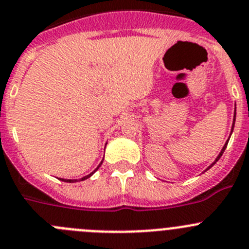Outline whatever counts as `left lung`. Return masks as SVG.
<instances>
[{
    "instance_id": "8db88e82",
    "label": "left lung",
    "mask_w": 249,
    "mask_h": 249,
    "mask_svg": "<svg viewBox=\"0 0 249 249\" xmlns=\"http://www.w3.org/2000/svg\"><path fill=\"white\" fill-rule=\"evenodd\" d=\"M234 122H236V110H234V118H233V124H232V129H231V134H232V131H233V126H234ZM229 140H230V139H229ZM229 140H227V141H226V143H225V145H224V147H222V150H221V152H220V153H219V156H217V157H216V160H215V161H213V163H211V164H210V166H209V167H208V168H206V171H208V169H209V168H211V167H213V164H215V163H216V162H217V161H219V160H220V157H221V156H222V153H224V151H225V150H226V147H227V143H229Z\"/></svg>"
}]
</instances>
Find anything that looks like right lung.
<instances>
[{
    "mask_svg": "<svg viewBox=\"0 0 249 249\" xmlns=\"http://www.w3.org/2000/svg\"><path fill=\"white\" fill-rule=\"evenodd\" d=\"M102 163H103V161H102L101 163L98 164V167H97V168L94 169V171H93L92 173H89V174H88V176H85V177H83V178H81V179H64V178H60V180H62V182H67V183H75V182H80V180H85V179H87V178H89L90 176H92V174L94 173V172H96L97 169L99 168V167H101V164H102Z\"/></svg>",
    "mask_w": 249,
    "mask_h": 249,
    "instance_id": "add662e5",
    "label": "right lung"
}]
</instances>
